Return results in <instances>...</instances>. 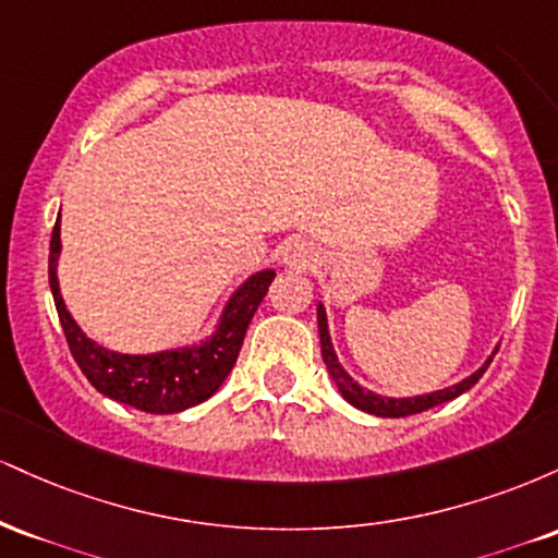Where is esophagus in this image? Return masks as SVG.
Masks as SVG:
<instances>
[{
    "label": "esophagus",
    "mask_w": 558,
    "mask_h": 558,
    "mask_svg": "<svg viewBox=\"0 0 558 558\" xmlns=\"http://www.w3.org/2000/svg\"><path fill=\"white\" fill-rule=\"evenodd\" d=\"M280 262H283V267H288V270H310L317 262V248L310 241L293 239L280 252Z\"/></svg>",
    "instance_id": "esophagus-1"
}]
</instances>
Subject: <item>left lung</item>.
<instances>
[{"mask_svg": "<svg viewBox=\"0 0 558 558\" xmlns=\"http://www.w3.org/2000/svg\"><path fill=\"white\" fill-rule=\"evenodd\" d=\"M317 328H319V349H323V362L328 367V375L336 383L338 393L343 396L351 407L362 409V412L375 414V417H407V414H417L425 412V409L438 407V403H446L457 396H462L464 390H470L475 383L483 377L488 364L493 362V354L498 351V345L493 349V354L485 360L472 375H466L464 380L453 383V386L440 388V390H430V393H420V396H383L375 393V390L364 388L362 383H356L354 377L343 369V364L338 362L336 349H332V338H330V328H328V312H325L323 301H317Z\"/></svg>", "mask_w": 558, "mask_h": 558, "instance_id": "left-lung-1", "label": "left lung"}]
</instances>
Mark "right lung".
Returning a JSON list of instances; mask_svg holds the SVG:
<instances>
[{
  "mask_svg": "<svg viewBox=\"0 0 558 558\" xmlns=\"http://www.w3.org/2000/svg\"><path fill=\"white\" fill-rule=\"evenodd\" d=\"M60 254L62 241L60 217H57L52 243H49V288H52L57 315H60L68 345L81 373L107 399L128 403V407L149 414L183 412V409L207 401L226 383L239 360L248 323L275 278L272 267L248 275L222 304L213 332L198 341L151 351V354H123V351H112L88 338L70 315L60 293V278H57Z\"/></svg>",
  "mask_w": 558,
  "mask_h": 558,
  "instance_id": "obj_1",
  "label": "right lung"
}]
</instances>
